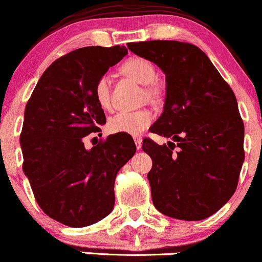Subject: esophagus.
I'll list each match as a JSON object with an SVG mask.
<instances>
[{
    "label": "esophagus",
    "mask_w": 262,
    "mask_h": 262,
    "mask_svg": "<svg viewBox=\"0 0 262 262\" xmlns=\"http://www.w3.org/2000/svg\"><path fill=\"white\" fill-rule=\"evenodd\" d=\"M135 145H136V147L137 149H141V146H142V140H141V137H139V136H136L135 137Z\"/></svg>",
    "instance_id": "esophagus-1"
}]
</instances>
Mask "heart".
<instances>
[{"label": "heart", "mask_w": 262, "mask_h": 262, "mask_svg": "<svg viewBox=\"0 0 262 262\" xmlns=\"http://www.w3.org/2000/svg\"><path fill=\"white\" fill-rule=\"evenodd\" d=\"M121 71L128 77L134 79L137 84L145 85L144 94L149 99L158 98L160 94V89L154 82L157 77L154 64L147 59L141 57H134L127 59L121 66ZM95 99L98 104L104 110L111 107V94H110V79L107 76H102L98 79L94 88ZM154 116L149 110L139 111H121L116 113L108 121V127L112 132H121V134L140 135L151 125Z\"/></svg>", "instance_id": "heart-1"}]
</instances>
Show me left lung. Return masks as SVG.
I'll return each instance as SVG.
<instances>
[{"label": "left lung", "mask_w": 262, "mask_h": 262, "mask_svg": "<svg viewBox=\"0 0 262 262\" xmlns=\"http://www.w3.org/2000/svg\"><path fill=\"white\" fill-rule=\"evenodd\" d=\"M127 47L160 67L167 82L164 111L150 131L173 141L142 142L152 160V204L170 218H208L233 196L245 160V126L234 93L193 44L149 40Z\"/></svg>", "instance_id": "8db88e82"}]
</instances>
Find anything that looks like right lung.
I'll return each mask as SVG.
<instances>
[{
  "instance_id": "obj_1",
  "label": "right lung",
  "mask_w": 262,
  "mask_h": 262,
  "mask_svg": "<svg viewBox=\"0 0 262 262\" xmlns=\"http://www.w3.org/2000/svg\"><path fill=\"white\" fill-rule=\"evenodd\" d=\"M126 54L120 46L64 54L44 71L25 107L23 170L40 209L69 227H88L113 210L116 176L136 151L132 137L121 132L92 149L84 145L105 123L95 84Z\"/></svg>"
}]
</instances>
